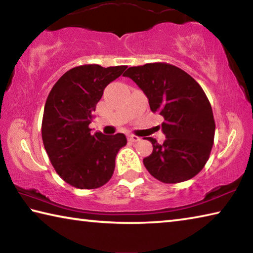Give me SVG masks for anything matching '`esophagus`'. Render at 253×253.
Wrapping results in <instances>:
<instances>
[{"label":"esophagus","instance_id":"esophagus-1","mask_svg":"<svg viewBox=\"0 0 253 253\" xmlns=\"http://www.w3.org/2000/svg\"><path fill=\"white\" fill-rule=\"evenodd\" d=\"M128 140H129V142H131V143H136V142H139L140 137L131 134V135H128Z\"/></svg>","mask_w":253,"mask_h":253}]
</instances>
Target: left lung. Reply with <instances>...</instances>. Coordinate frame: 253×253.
<instances>
[{"mask_svg": "<svg viewBox=\"0 0 253 253\" xmlns=\"http://www.w3.org/2000/svg\"><path fill=\"white\" fill-rule=\"evenodd\" d=\"M134 80L148 98L153 113L164 117L165 142L153 144V153L144 165L158 181L174 184L199 174L211 154L215 132L213 111L201 85L186 74L166 62L128 68L124 74Z\"/></svg>", "mask_w": 253, "mask_h": 253, "instance_id": "8db88e82", "label": "left lung"}]
</instances>
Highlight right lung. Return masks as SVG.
<instances>
[{"mask_svg": "<svg viewBox=\"0 0 253 253\" xmlns=\"http://www.w3.org/2000/svg\"><path fill=\"white\" fill-rule=\"evenodd\" d=\"M127 66L104 68L84 65L67 71L51 89L42 118V140L55 172L69 185L92 190L109 181L126 136L91 134L93 118L104 89Z\"/></svg>", "mask_w": 253, "mask_h": 253, "instance_id": "1", "label": "right lung"}]
</instances>
